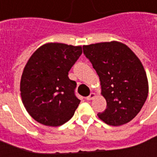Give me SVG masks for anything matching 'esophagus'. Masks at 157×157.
I'll return each instance as SVG.
<instances>
[{"label":"esophagus","mask_w":157,"mask_h":157,"mask_svg":"<svg viewBox=\"0 0 157 157\" xmlns=\"http://www.w3.org/2000/svg\"><path fill=\"white\" fill-rule=\"evenodd\" d=\"M95 97H96V94L92 92V93H90V94L89 97H86V100H87V101H90V100H92V99H94Z\"/></svg>","instance_id":"1"}]
</instances>
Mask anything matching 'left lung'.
<instances>
[{"mask_svg":"<svg viewBox=\"0 0 157 157\" xmlns=\"http://www.w3.org/2000/svg\"><path fill=\"white\" fill-rule=\"evenodd\" d=\"M99 76L107 109L97 115L110 126L131 121L146 101L149 85L140 60L126 44L112 41L83 46Z\"/></svg>","mask_w":157,"mask_h":157,"instance_id":"left-lung-1","label":"left lung"}]
</instances>
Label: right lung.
I'll use <instances>...</instances> for the list:
<instances>
[{
    "mask_svg": "<svg viewBox=\"0 0 157 157\" xmlns=\"http://www.w3.org/2000/svg\"><path fill=\"white\" fill-rule=\"evenodd\" d=\"M81 54V46L48 43L30 57L21 76L20 95L35 121L59 126L73 116L80 100L74 93L76 82L68 78V72Z\"/></svg>",
    "mask_w": 157,
    "mask_h": 157,
    "instance_id": "add662e5",
    "label": "right lung"
}]
</instances>
